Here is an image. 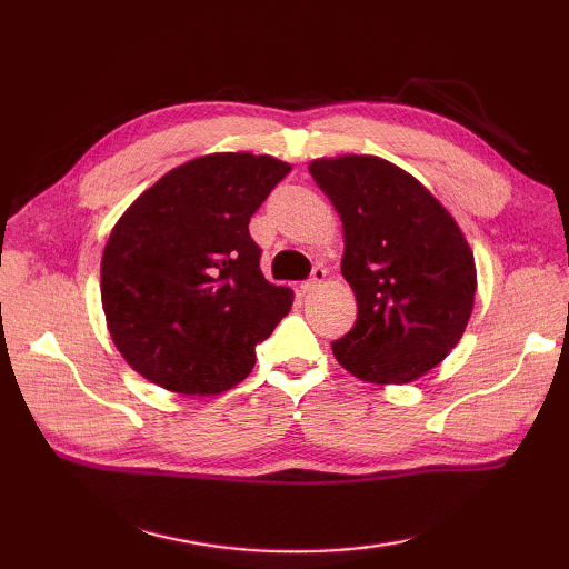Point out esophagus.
Here are the masks:
<instances>
[{
    "mask_svg": "<svg viewBox=\"0 0 569 569\" xmlns=\"http://www.w3.org/2000/svg\"><path fill=\"white\" fill-rule=\"evenodd\" d=\"M325 278H328V271H325L322 266H316L308 281H306L303 286H300V288H303V293H312V291H316V288H320V286L325 283Z\"/></svg>",
    "mask_w": 569,
    "mask_h": 569,
    "instance_id": "obj_1",
    "label": "esophagus"
}]
</instances>
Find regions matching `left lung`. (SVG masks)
I'll use <instances>...</instances> for the list:
<instances>
[{"label": "left lung", "mask_w": 569, "mask_h": 569, "mask_svg": "<svg viewBox=\"0 0 569 569\" xmlns=\"http://www.w3.org/2000/svg\"><path fill=\"white\" fill-rule=\"evenodd\" d=\"M310 176L345 229L342 276L357 322L332 355L361 381L408 383L438 367L475 308L477 269L452 214L379 156H337Z\"/></svg>", "instance_id": "8db88e82"}]
</instances>
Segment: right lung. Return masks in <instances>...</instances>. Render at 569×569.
<instances>
[{"label":"right lung","mask_w":569,"mask_h":569,"mask_svg":"<svg viewBox=\"0 0 569 569\" xmlns=\"http://www.w3.org/2000/svg\"><path fill=\"white\" fill-rule=\"evenodd\" d=\"M291 166L210 153L168 171L119 217L102 253V308L129 367L161 389L214 396L249 377L293 306L261 273L249 234Z\"/></svg>","instance_id":"right-lung-1"}]
</instances>
